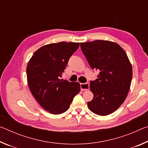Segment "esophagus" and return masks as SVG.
Masks as SVG:
<instances>
[{
	"mask_svg": "<svg viewBox=\"0 0 148 148\" xmlns=\"http://www.w3.org/2000/svg\"><path fill=\"white\" fill-rule=\"evenodd\" d=\"M80 87H81V90L83 91H86L89 90V85L88 83H85V84H80Z\"/></svg>",
	"mask_w": 148,
	"mask_h": 148,
	"instance_id": "34e87169",
	"label": "esophagus"
}]
</instances>
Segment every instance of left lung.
I'll return each mask as SVG.
<instances>
[{
	"label": "left lung",
	"instance_id": "8db88e82",
	"mask_svg": "<svg viewBox=\"0 0 148 148\" xmlns=\"http://www.w3.org/2000/svg\"><path fill=\"white\" fill-rule=\"evenodd\" d=\"M81 49L92 69L98 70V78L90 82L93 99L89 109L99 116H107L123 103L132 77L131 62L124 49L116 42L95 40L80 43Z\"/></svg>",
	"mask_w": 148,
	"mask_h": 148
}]
</instances>
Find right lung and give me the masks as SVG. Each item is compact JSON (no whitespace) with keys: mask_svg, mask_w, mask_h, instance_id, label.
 I'll use <instances>...</instances> for the list:
<instances>
[{"mask_svg":"<svg viewBox=\"0 0 148 148\" xmlns=\"http://www.w3.org/2000/svg\"><path fill=\"white\" fill-rule=\"evenodd\" d=\"M79 46V43L65 42L45 45L34 52L27 64L30 91L40 105L50 114L66 112L80 91L78 82L60 79L70 57Z\"/></svg>","mask_w":148,"mask_h":148,"instance_id":"1","label":"right lung"}]
</instances>
